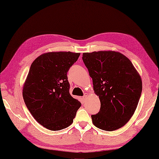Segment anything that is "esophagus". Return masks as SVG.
<instances>
[{"mask_svg":"<svg viewBox=\"0 0 159 159\" xmlns=\"http://www.w3.org/2000/svg\"><path fill=\"white\" fill-rule=\"evenodd\" d=\"M87 97H88V93H84V95H83V98L84 100H85V99H86V98H87Z\"/></svg>","mask_w":159,"mask_h":159,"instance_id":"34e87169","label":"esophagus"}]
</instances>
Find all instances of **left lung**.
<instances>
[{"label": "left lung", "instance_id": "8db88e82", "mask_svg": "<svg viewBox=\"0 0 159 159\" xmlns=\"http://www.w3.org/2000/svg\"><path fill=\"white\" fill-rule=\"evenodd\" d=\"M101 107L92 115L93 124L105 131L121 128L131 118L141 96L140 76L127 57L114 51L83 53Z\"/></svg>", "mask_w": 159, "mask_h": 159}]
</instances>
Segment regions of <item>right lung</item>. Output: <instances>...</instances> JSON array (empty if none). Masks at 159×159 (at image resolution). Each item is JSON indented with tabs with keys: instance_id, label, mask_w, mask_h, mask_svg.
<instances>
[{
	"instance_id": "1",
	"label": "right lung",
	"mask_w": 159,
	"mask_h": 159,
	"mask_svg": "<svg viewBox=\"0 0 159 159\" xmlns=\"http://www.w3.org/2000/svg\"><path fill=\"white\" fill-rule=\"evenodd\" d=\"M80 53L48 52L31 64L23 97L31 115L46 128L58 131L72 124L81 106L69 93L67 72Z\"/></svg>"
}]
</instances>
